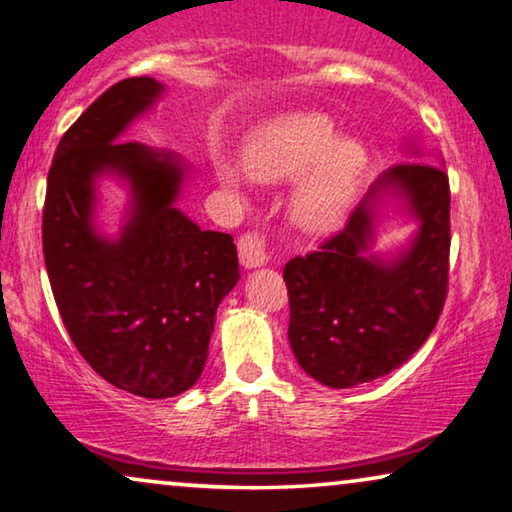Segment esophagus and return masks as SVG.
Wrapping results in <instances>:
<instances>
[{
    "label": "esophagus",
    "instance_id": "esophagus-1",
    "mask_svg": "<svg viewBox=\"0 0 512 512\" xmlns=\"http://www.w3.org/2000/svg\"><path fill=\"white\" fill-rule=\"evenodd\" d=\"M239 259L246 269H257V266H264L269 262V255H266V243L262 236L243 234L239 239Z\"/></svg>",
    "mask_w": 512,
    "mask_h": 512
}]
</instances>
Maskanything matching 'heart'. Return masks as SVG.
I'll use <instances>...</instances> for the list:
<instances>
[{
    "instance_id": "1",
    "label": "heart",
    "mask_w": 512,
    "mask_h": 512,
    "mask_svg": "<svg viewBox=\"0 0 512 512\" xmlns=\"http://www.w3.org/2000/svg\"><path fill=\"white\" fill-rule=\"evenodd\" d=\"M246 164L257 181L299 178L292 192V218L308 232L341 225L369 169V148L352 136H338L334 120L318 111L280 115L259 129L248 146ZM220 181L241 192L246 174L220 164Z\"/></svg>"
}]
</instances>
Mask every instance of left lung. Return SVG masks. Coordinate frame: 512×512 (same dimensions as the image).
I'll return each mask as SVG.
<instances>
[{
    "instance_id": "1",
    "label": "left lung",
    "mask_w": 512,
    "mask_h": 512,
    "mask_svg": "<svg viewBox=\"0 0 512 512\" xmlns=\"http://www.w3.org/2000/svg\"><path fill=\"white\" fill-rule=\"evenodd\" d=\"M410 153L420 155L413 143ZM397 193L421 222L399 258L368 255L377 206ZM450 183L443 167L408 160L378 178L341 232L285 264L290 345L308 376L345 390L399 369L434 331L448 297Z\"/></svg>"
}]
</instances>
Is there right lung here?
I'll return each instance as SVG.
<instances>
[{"label":"right lung","instance_id":"obj_1","mask_svg":"<svg viewBox=\"0 0 512 512\" xmlns=\"http://www.w3.org/2000/svg\"><path fill=\"white\" fill-rule=\"evenodd\" d=\"M164 85L125 78L60 139L43 204V259L57 311L85 362L136 397H176L204 371L215 311L239 280L232 234L204 232L174 206L185 164L118 141ZM125 177L133 211L118 240L94 229L96 178Z\"/></svg>","mask_w":512,"mask_h":512}]
</instances>
